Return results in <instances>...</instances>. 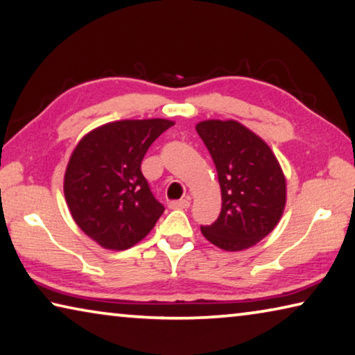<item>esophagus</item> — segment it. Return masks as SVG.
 Here are the masks:
<instances>
[{
  "instance_id": "obj_1",
  "label": "esophagus",
  "mask_w": 355,
  "mask_h": 355,
  "mask_svg": "<svg viewBox=\"0 0 355 355\" xmlns=\"http://www.w3.org/2000/svg\"><path fill=\"white\" fill-rule=\"evenodd\" d=\"M189 205H191L189 199H182V200H175V202L169 203V207L172 209H186V208H189Z\"/></svg>"
}]
</instances>
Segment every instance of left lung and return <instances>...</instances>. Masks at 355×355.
<instances>
[{"label": "left lung", "instance_id": "left-lung-1", "mask_svg": "<svg viewBox=\"0 0 355 355\" xmlns=\"http://www.w3.org/2000/svg\"><path fill=\"white\" fill-rule=\"evenodd\" d=\"M214 161L222 209L200 230L227 252L258 244L271 233L286 205V178L271 147L238 120L209 119L196 125Z\"/></svg>", "mask_w": 355, "mask_h": 355}]
</instances>
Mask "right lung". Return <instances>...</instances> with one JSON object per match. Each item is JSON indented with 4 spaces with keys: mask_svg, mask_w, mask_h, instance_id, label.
<instances>
[{
    "mask_svg": "<svg viewBox=\"0 0 355 355\" xmlns=\"http://www.w3.org/2000/svg\"><path fill=\"white\" fill-rule=\"evenodd\" d=\"M172 125L167 119L117 120L89 131L71 152L64 175L65 202L76 225L101 248H133L164 213L141 163Z\"/></svg>",
    "mask_w": 355,
    "mask_h": 355,
    "instance_id": "right-lung-1",
    "label": "right lung"
}]
</instances>
